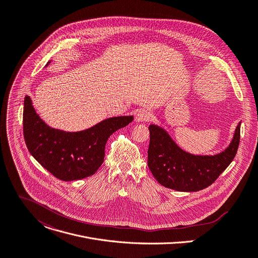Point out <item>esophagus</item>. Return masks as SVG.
Instances as JSON below:
<instances>
[{
    "label": "esophagus",
    "mask_w": 258,
    "mask_h": 258,
    "mask_svg": "<svg viewBox=\"0 0 258 258\" xmlns=\"http://www.w3.org/2000/svg\"><path fill=\"white\" fill-rule=\"evenodd\" d=\"M151 118H152V113L147 109H141L140 111H138L136 115V120L139 122L149 121L151 120Z\"/></svg>",
    "instance_id": "34e87169"
}]
</instances>
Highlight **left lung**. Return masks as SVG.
Wrapping results in <instances>:
<instances>
[{
  "mask_svg": "<svg viewBox=\"0 0 258 258\" xmlns=\"http://www.w3.org/2000/svg\"><path fill=\"white\" fill-rule=\"evenodd\" d=\"M238 124L229 146L216 155H194L182 150L169 134L149 125L148 167L159 184L178 191H199L213 184L235 158L240 143Z\"/></svg>",
  "mask_w": 258,
  "mask_h": 258,
  "instance_id": "8db88e82",
  "label": "left lung"
}]
</instances>
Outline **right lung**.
Returning a JSON list of instances; mask_svg holds the SVG:
<instances>
[{
	"instance_id": "add662e5",
	"label": "right lung",
	"mask_w": 258,
	"mask_h": 258,
	"mask_svg": "<svg viewBox=\"0 0 258 258\" xmlns=\"http://www.w3.org/2000/svg\"><path fill=\"white\" fill-rule=\"evenodd\" d=\"M133 119V116L112 117L85 131L63 132L46 124L27 96L23 107V137L30 153L54 177L62 181L80 180L98 171L104 161L109 137Z\"/></svg>"
}]
</instances>
